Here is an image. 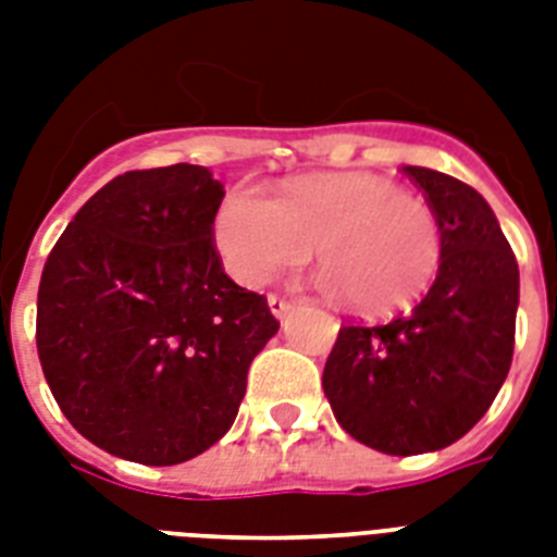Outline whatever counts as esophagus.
<instances>
[{"label":"esophagus","instance_id":"34e87169","mask_svg":"<svg viewBox=\"0 0 557 557\" xmlns=\"http://www.w3.org/2000/svg\"><path fill=\"white\" fill-rule=\"evenodd\" d=\"M269 309L277 321H283V318L295 309V304H288V300H283V297H269Z\"/></svg>","mask_w":557,"mask_h":557}]
</instances>
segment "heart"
Instances as JSON below:
<instances>
[{"instance_id":"heart-1","label":"heart","mask_w":557,"mask_h":557,"mask_svg":"<svg viewBox=\"0 0 557 557\" xmlns=\"http://www.w3.org/2000/svg\"><path fill=\"white\" fill-rule=\"evenodd\" d=\"M213 243L231 277L251 288L304 265L314 248L323 286L370 318L416 304L442 262L433 210L367 173L295 178L274 201L234 187L213 219Z\"/></svg>"}]
</instances>
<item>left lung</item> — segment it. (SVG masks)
Listing matches in <instances>:
<instances>
[{
  "instance_id": "1",
  "label": "left lung",
  "mask_w": 557,
  "mask_h": 557,
  "mask_svg": "<svg viewBox=\"0 0 557 557\" xmlns=\"http://www.w3.org/2000/svg\"><path fill=\"white\" fill-rule=\"evenodd\" d=\"M442 231L428 295L379 326L347 323L323 367L338 424L393 457L442 450L492 407L509 375L520 271L488 201L454 176L405 168Z\"/></svg>"
}]
</instances>
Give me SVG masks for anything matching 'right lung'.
<instances>
[{
	"label": "right lung",
	"instance_id": "add662e5",
	"mask_svg": "<svg viewBox=\"0 0 557 557\" xmlns=\"http://www.w3.org/2000/svg\"><path fill=\"white\" fill-rule=\"evenodd\" d=\"M222 185L199 164L133 170L83 205L37 295V352L74 431L112 457L178 466L236 419L277 335L265 297L213 248Z\"/></svg>",
	"mask_w": 557,
	"mask_h": 557
}]
</instances>
